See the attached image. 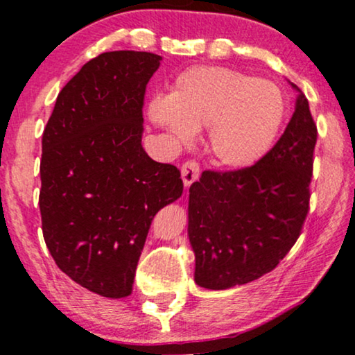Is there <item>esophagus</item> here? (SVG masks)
Instances as JSON below:
<instances>
[{"label":"esophagus","instance_id":"obj_1","mask_svg":"<svg viewBox=\"0 0 355 355\" xmlns=\"http://www.w3.org/2000/svg\"><path fill=\"white\" fill-rule=\"evenodd\" d=\"M198 174H200V168H198V163L196 162H186L181 168V178L184 182V187H189L192 182H196L198 179Z\"/></svg>","mask_w":355,"mask_h":355}]
</instances>
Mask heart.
Here are the masks:
<instances>
[{
	"label": "heart",
	"mask_w": 355,
	"mask_h": 355,
	"mask_svg": "<svg viewBox=\"0 0 355 355\" xmlns=\"http://www.w3.org/2000/svg\"><path fill=\"white\" fill-rule=\"evenodd\" d=\"M286 114L279 87L220 66L184 71L169 95L150 100V121L176 144L191 142L208 128V148L223 166L259 163L278 137Z\"/></svg>",
	"instance_id": "b5f03b06"
}]
</instances>
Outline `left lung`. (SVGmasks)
<instances>
[{
    "label": "left lung",
    "mask_w": 355,
    "mask_h": 355,
    "mask_svg": "<svg viewBox=\"0 0 355 355\" xmlns=\"http://www.w3.org/2000/svg\"><path fill=\"white\" fill-rule=\"evenodd\" d=\"M289 85L297 92L294 114L275 147L250 168L203 171L189 189L187 236L200 288L223 291L259 279L300 234L317 125L302 90Z\"/></svg>",
    "instance_id": "1"
}]
</instances>
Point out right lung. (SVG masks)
<instances>
[{"instance_id":"add662e5","label":"right lung","mask_w":355,"mask_h":355,"mask_svg":"<svg viewBox=\"0 0 355 355\" xmlns=\"http://www.w3.org/2000/svg\"><path fill=\"white\" fill-rule=\"evenodd\" d=\"M163 58L101 53L62 87L42 139V230L53 260L92 293H132L153 216L182 196L176 166L142 147L145 87Z\"/></svg>"}]
</instances>
